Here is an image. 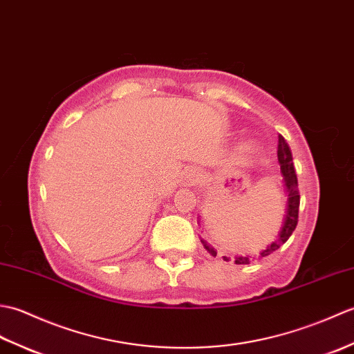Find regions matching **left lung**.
<instances>
[{
  "label": "left lung",
  "instance_id": "obj_1",
  "mask_svg": "<svg viewBox=\"0 0 354 354\" xmlns=\"http://www.w3.org/2000/svg\"><path fill=\"white\" fill-rule=\"evenodd\" d=\"M278 162H280V169H281V175H283V187H284V193L288 196V207H286V214H284V222L281 231L278 232V239L275 242L270 243L265 251H261L259 257H266V255L272 254L277 251L283 243L288 242V239L292 236V232L295 231L297 223H298V208H299V190H298V179L295 175V169H293V161H292V152L289 149V145L286 142V140L278 135ZM202 245H204L205 250L216 257L217 252L212 245H208L204 239H201ZM223 260H228L227 257H223ZM236 265H248L250 263V259L248 257H236Z\"/></svg>",
  "mask_w": 354,
  "mask_h": 354
}]
</instances>
